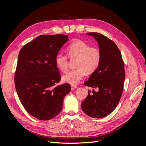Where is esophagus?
<instances>
[{
    "instance_id": "esophagus-1",
    "label": "esophagus",
    "mask_w": 146,
    "mask_h": 146,
    "mask_svg": "<svg viewBox=\"0 0 146 146\" xmlns=\"http://www.w3.org/2000/svg\"><path fill=\"white\" fill-rule=\"evenodd\" d=\"M70 87H71V90H74L75 89H77V86H76V85H70Z\"/></svg>"
}]
</instances>
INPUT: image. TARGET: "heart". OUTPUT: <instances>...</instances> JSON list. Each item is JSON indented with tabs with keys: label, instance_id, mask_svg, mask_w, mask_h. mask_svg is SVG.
Wrapping results in <instances>:
<instances>
[{
	"label": "heart",
	"instance_id": "heart-1",
	"mask_svg": "<svg viewBox=\"0 0 146 146\" xmlns=\"http://www.w3.org/2000/svg\"><path fill=\"white\" fill-rule=\"evenodd\" d=\"M68 55L70 58H76L75 66L62 77V80L71 85L77 83L85 76V73L91 74L98 69L102 59V52L98 47H91L88 43L80 39H76L67 47ZM56 68L62 72L67 70L68 57L61 54L55 58Z\"/></svg>",
	"mask_w": 146,
	"mask_h": 146
}]
</instances>
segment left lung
Returning a JSON list of instances; mask_svg holds the SVG:
<instances>
[{"label":"left lung","instance_id":"8db88e82","mask_svg":"<svg viewBox=\"0 0 146 146\" xmlns=\"http://www.w3.org/2000/svg\"><path fill=\"white\" fill-rule=\"evenodd\" d=\"M98 42L102 59L98 69L91 74L85 86L98 88L88 90V95L82 103V110L94 118L107 116L115 109L122 94L125 72L121 53L116 44L99 33H87Z\"/></svg>","mask_w":146,"mask_h":146}]
</instances>
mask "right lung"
Wrapping results in <instances>:
<instances>
[{"label": "right lung", "mask_w": 146, "mask_h": 146, "mask_svg": "<svg viewBox=\"0 0 146 146\" xmlns=\"http://www.w3.org/2000/svg\"><path fill=\"white\" fill-rule=\"evenodd\" d=\"M68 39V35L61 34L40 35L19 52L15 76L17 94L26 111L39 120L58 115L70 91L68 83L56 85L61 77L55 62Z\"/></svg>", "instance_id": "right-lung-1"}]
</instances>
